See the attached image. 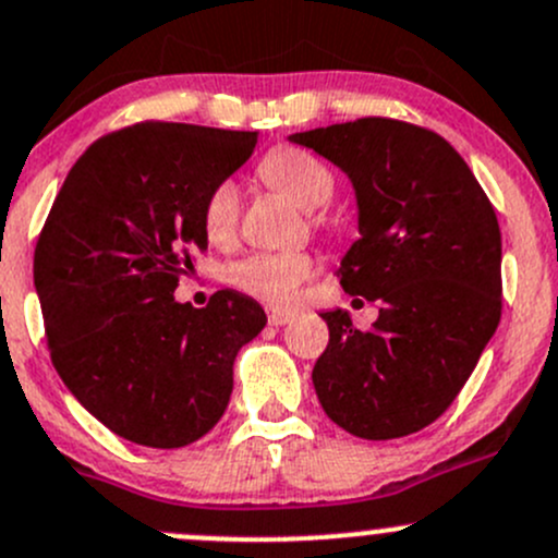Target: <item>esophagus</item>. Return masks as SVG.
Returning a JSON list of instances; mask_svg holds the SVG:
<instances>
[{"mask_svg":"<svg viewBox=\"0 0 558 558\" xmlns=\"http://www.w3.org/2000/svg\"><path fill=\"white\" fill-rule=\"evenodd\" d=\"M291 318H294V313H289V310H269L267 313L269 326H286Z\"/></svg>","mask_w":558,"mask_h":558,"instance_id":"obj_1","label":"esophagus"}]
</instances>
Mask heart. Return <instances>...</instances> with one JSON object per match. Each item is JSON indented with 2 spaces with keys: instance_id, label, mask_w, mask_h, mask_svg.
Returning <instances> with one entry per match:
<instances>
[{
  "instance_id": "obj_1",
  "label": "heart",
  "mask_w": 558,
  "mask_h": 558,
  "mask_svg": "<svg viewBox=\"0 0 558 558\" xmlns=\"http://www.w3.org/2000/svg\"><path fill=\"white\" fill-rule=\"evenodd\" d=\"M262 179L299 208L318 210L331 203L337 175L320 157L302 146H278L259 162ZM240 219V190L234 181L214 186L203 208V225L210 240H230ZM315 259L302 251H262L234 262L227 272L234 289L269 304H289L299 286L313 278Z\"/></svg>"
}]
</instances>
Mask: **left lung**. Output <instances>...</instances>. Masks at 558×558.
Wrapping results in <instances>:
<instances>
[{
	"instance_id": "obj_1",
	"label": "left lung",
	"mask_w": 558,
	"mask_h": 558,
	"mask_svg": "<svg viewBox=\"0 0 558 558\" xmlns=\"http://www.w3.org/2000/svg\"><path fill=\"white\" fill-rule=\"evenodd\" d=\"M289 141L353 181L361 238L337 275L348 294L383 304L368 331L344 310L320 313V407L368 441L417 433L451 407L500 324L495 208L454 146L412 122L363 117Z\"/></svg>"
}]
</instances>
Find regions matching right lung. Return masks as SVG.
Instances as JSON below:
<instances>
[{"instance_id":"right-lung-1","label":"right lung","mask_w":558,"mask_h":558,"mask_svg":"<svg viewBox=\"0 0 558 558\" xmlns=\"http://www.w3.org/2000/svg\"><path fill=\"white\" fill-rule=\"evenodd\" d=\"M256 133L138 122L74 162L34 251V289L63 385L117 436L151 449L203 438L232 396L234 355L267 326L225 289L175 302L208 248L203 208L243 166Z\"/></svg>"}]
</instances>
